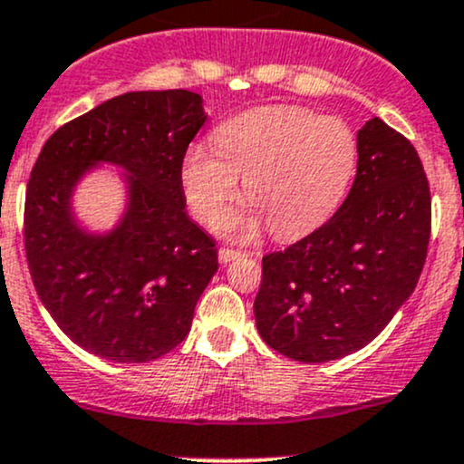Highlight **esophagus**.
I'll list each match as a JSON object with an SVG mask.
<instances>
[{
  "label": "esophagus",
  "instance_id": "esophagus-1",
  "mask_svg": "<svg viewBox=\"0 0 464 464\" xmlns=\"http://www.w3.org/2000/svg\"><path fill=\"white\" fill-rule=\"evenodd\" d=\"M218 257H220V262L222 264H228V262H233V259H237V257H242V251H236V248H220V251H218Z\"/></svg>",
  "mask_w": 464,
  "mask_h": 464
}]
</instances>
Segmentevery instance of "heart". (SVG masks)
I'll return each instance as SVG.
<instances>
[{"instance_id":"heart-1","label":"heart","mask_w":464,"mask_h":464,"mask_svg":"<svg viewBox=\"0 0 464 464\" xmlns=\"http://www.w3.org/2000/svg\"><path fill=\"white\" fill-rule=\"evenodd\" d=\"M359 167V139L345 121L293 105L227 121L216 147L198 142L182 160V189L200 220L216 222L240 191L251 205L224 216L228 237L256 236L264 220L279 237L322 227L341 207Z\"/></svg>"}]
</instances>
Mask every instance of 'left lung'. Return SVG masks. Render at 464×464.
Here are the masks:
<instances>
[{
	"label": "left lung",
	"mask_w": 464,
	"mask_h": 464,
	"mask_svg": "<svg viewBox=\"0 0 464 464\" xmlns=\"http://www.w3.org/2000/svg\"><path fill=\"white\" fill-rule=\"evenodd\" d=\"M356 139L359 167L339 211L262 259L257 333L302 363L337 361L379 337L425 264L431 198L419 154L376 116Z\"/></svg>",
	"instance_id": "obj_1"
}]
</instances>
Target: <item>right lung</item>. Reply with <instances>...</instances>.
Returning <instances> with one entry per match:
<instances>
[{
  "mask_svg": "<svg viewBox=\"0 0 464 464\" xmlns=\"http://www.w3.org/2000/svg\"><path fill=\"white\" fill-rule=\"evenodd\" d=\"M189 90L127 92L59 127L25 189L24 242L39 299L83 350L147 363L174 350L218 271L211 237L185 211L182 160L205 125ZM105 164L120 169L124 208L90 229L73 196Z\"/></svg>",
  "mask_w": 464,
  "mask_h": 464,
  "instance_id": "right-lung-1",
  "label": "right lung"
}]
</instances>
